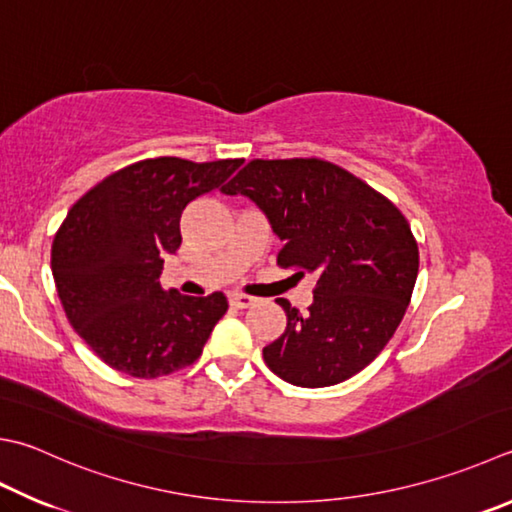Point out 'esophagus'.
Returning <instances> with one entry per match:
<instances>
[{
	"label": "esophagus",
	"instance_id": "obj_1",
	"mask_svg": "<svg viewBox=\"0 0 512 512\" xmlns=\"http://www.w3.org/2000/svg\"><path fill=\"white\" fill-rule=\"evenodd\" d=\"M229 303L238 307V310H247V307L256 305L254 296H245V294H229Z\"/></svg>",
	"mask_w": 512,
	"mask_h": 512
}]
</instances>
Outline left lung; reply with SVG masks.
<instances>
[{"label": "left lung", "mask_w": 512, "mask_h": 512, "mask_svg": "<svg viewBox=\"0 0 512 512\" xmlns=\"http://www.w3.org/2000/svg\"><path fill=\"white\" fill-rule=\"evenodd\" d=\"M263 211L283 240L278 265L318 276L314 301L287 314L263 347L267 368L301 388H327L370 365L397 332L419 272L408 220L350 171L316 158L252 160L223 187Z\"/></svg>", "instance_id": "left-lung-1"}]
</instances>
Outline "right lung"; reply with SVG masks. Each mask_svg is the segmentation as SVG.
<instances>
[{"instance_id":"1","label":"right lung","mask_w":512,"mask_h":512,"mask_svg":"<svg viewBox=\"0 0 512 512\" xmlns=\"http://www.w3.org/2000/svg\"><path fill=\"white\" fill-rule=\"evenodd\" d=\"M240 160H140L98 182L66 214L51 269L66 316L113 370L156 379L194 363L227 296H182L160 285L162 263L182 243L180 216L218 189Z\"/></svg>"}]
</instances>
